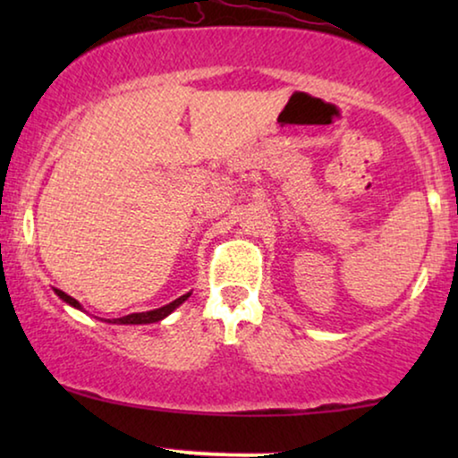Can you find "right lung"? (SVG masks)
Listing matches in <instances>:
<instances>
[{
  "mask_svg": "<svg viewBox=\"0 0 458 458\" xmlns=\"http://www.w3.org/2000/svg\"><path fill=\"white\" fill-rule=\"evenodd\" d=\"M55 293H58V296L64 300L66 304H71V306H74V309H79V310H83L81 309V304L77 302V300H74L72 296H68V293H64L62 290H55ZM191 296V292L190 293H185V296H181V298H177V300H173L171 304H166V306H162V309H154V310H146V312H133V315H127V317H121V318H108V323H118V325H148V323H158V321H162V318L165 317H168L171 315V312L177 309V306H181L185 302L187 298Z\"/></svg>",
  "mask_w": 458,
  "mask_h": 458,
  "instance_id": "add662e5",
  "label": "right lung"
}]
</instances>
